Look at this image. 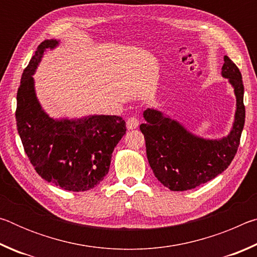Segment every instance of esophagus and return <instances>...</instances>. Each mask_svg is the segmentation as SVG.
<instances>
[{
    "label": "esophagus",
    "mask_w": 257,
    "mask_h": 257,
    "mask_svg": "<svg viewBox=\"0 0 257 257\" xmlns=\"http://www.w3.org/2000/svg\"><path fill=\"white\" fill-rule=\"evenodd\" d=\"M127 128L128 129H136L139 125V121L135 118V116H130V118L127 119Z\"/></svg>",
    "instance_id": "1"
}]
</instances>
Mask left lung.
Wrapping results in <instances>:
<instances>
[{"instance_id": "obj_1", "label": "left lung", "mask_w": 257, "mask_h": 257, "mask_svg": "<svg viewBox=\"0 0 257 257\" xmlns=\"http://www.w3.org/2000/svg\"><path fill=\"white\" fill-rule=\"evenodd\" d=\"M222 76L228 78L236 95V114L227 137L204 139L154 108L144 111L141 132L146 142L147 160L161 184L173 191L193 189L212 180L227 169L240 144L245 124L243 84L238 67L224 56Z\"/></svg>"}]
</instances>
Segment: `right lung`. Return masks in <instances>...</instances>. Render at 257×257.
Instances as JSON below:
<instances>
[{
	"mask_svg": "<svg viewBox=\"0 0 257 257\" xmlns=\"http://www.w3.org/2000/svg\"><path fill=\"white\" fill-rule=\"evenodd\" d=\"M58 43L42 42L24 70L17 93V128L30 163L43 179L62 189L85 191L107 175L112 152L125 134V122L116 115L54 120L42 110L33 75L46 49Z\"/></svg>",
	"mask_w": 257,
	"mask_h": 257,
	"instance_id": "obj_1",
	"label": "right lung"
}]
</instances>
